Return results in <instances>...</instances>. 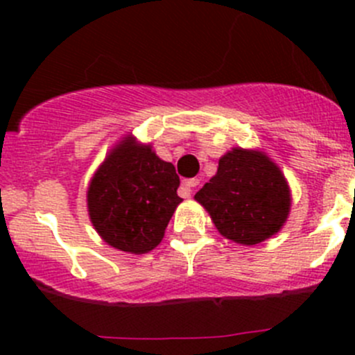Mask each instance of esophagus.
Returning <instances> with one entry per match:
<instances>
[{"label": "esophagus", "instance_id": "obj_1", "mask_svg": "<svg viewBox=\"0 0 355 355\" xmlns=\"http://www.w3.org/2000/svg\"><path fill=\"white\" fill-rule=\"evenodd\" d=\"M199 185V180L198 178H189V180H185L184 184H182V196H184V198H189V196H191V192H192V189L194 187H198Z\"/></svg>", "mask_w": 355, "mask_h": 355}]
</instances>
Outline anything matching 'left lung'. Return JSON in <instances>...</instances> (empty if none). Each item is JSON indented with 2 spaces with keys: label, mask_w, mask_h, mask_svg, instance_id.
<instances>
[{
  "label": "left lung",
  "mask_w": 355,
  "mask_h": 355,
  "mask_svg": "<svg viewBox=\"0 0 355 355\" xmlns=\"http://www.w3.org/2000/svg\"><path fill=\"white\" fill-rule=\"evenodd\" d=\"M196 200L206 207L223 237L244 245L277 234L290 209L287 182L277 164L244 149L221 157L216 175L204 184Z\"/></svg>",
  "instance_id": "left-lung-1"
}]
</instances>
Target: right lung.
I'll return each mask as SVG.
<instances>
[{
	"mask_svg": "<svg viewBox=\"0 0 355 355\" xmlns=\"http://www.w3.org/2000/svg\"><path fill=\"white\" fill-rule=\"evenodd\" d=\"M175 166L149 146L127 137L92 178L89 216L98 234L114 249L146 254L163 239L175 207L182 202Z\"/></svg>",
	"mask_w": 355,
	"mask_h": 355,
	"instance_id": "1",
	"label": "right lung"
}]
</instances>
